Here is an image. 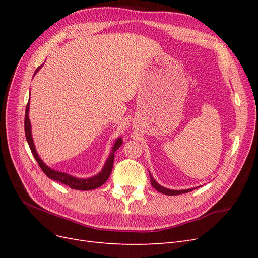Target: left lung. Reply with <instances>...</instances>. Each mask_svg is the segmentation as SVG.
I'll list each match as a JSON object with an SVG mask.
<instances>
[{
	"instance_id": "8db88e82",
	"label": "left lung",
	"mask_w": 258,
	"mask_h": 258,
	"mask_svg": "<svg viewBox=\"0 0 258 258\" xmlns=\"http://www.w3.org/2000/svg\"><path fill=\"white\" fill-rule=\"evenodd\" d=\"M151 176V184H152V186L154 187L155 189H157L159 192H161V194H165V195H169V196H175V195H181V194H185V192H189V191H191V190H194V188H189V189H182V190H173V189H168V188H166V187H162V186H160L157 182L155 181L154 179V177L152 176V175H150ZM197 188V187H196Z\"/></svg>"
}]
</instances>
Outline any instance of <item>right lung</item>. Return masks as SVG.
Listing matches in <instances>:
<instances>
[{
  "label": "right lung",
  "mask_w": 258,
  "mask_h": 258,
  "mask_svg": "<svg viewBox=\"0 0 258 258\" xmlns=\"http://www.w3.org/2000/svg\"><path fill=\"white\" fill-rule=\"evenodd\" d=\"M41 67H38L36 69L35 73L41 69ZM29 106H30V101L27 104L26 115H25L26 139H27L28 144L30 146L31 152H32L34 158L36 159L38 166H40L41 169L43 170V172L46 175H47L49 178L53 179V181H57V182H60V183L64 184V185H68L69 187H71V188L77 189V190H91V189L98 188V187H100L101 185H103L107 181V178H108V176H110L112 170H113L115 152L118 150L120 145L122 144L121 138H118L116 140V142H115V144L112 148V153H111L110 156H108V158L105 162V165H104L102 171L99 172L97 175L89 177V178H77V177H74L72 175H69L64 172H59V171L50 169L48 166H46L45 163L43 162V160L40 157H38V154L35 151V146H34V142H33V139H32V134H31V123H30V119H29Z\"/></svg>",
  "instance_id": "add662e5"
}]
</instances>
